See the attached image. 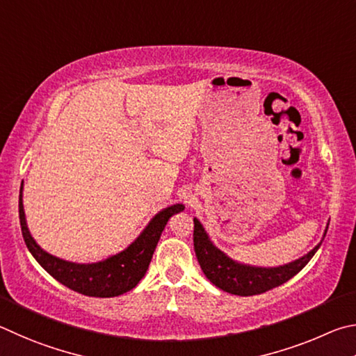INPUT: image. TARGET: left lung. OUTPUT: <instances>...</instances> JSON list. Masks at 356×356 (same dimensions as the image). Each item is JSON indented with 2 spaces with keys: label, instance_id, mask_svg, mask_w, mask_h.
Segmentation results:
<instances>
[{
  "label": "left lung",
  "instance_id": "8db88e82",
  "mask_svg": "<svg viewBox=\"0 0 356 356\" xmlns=\"http://www.w3.org/2000/svg\"><path fill=\"white\" fill-rule=\"evenodd\" d=\"M327 229L328 223L325 232H323L322 241L325 238ZM322 241L305 257L292 261L289 264L278 267L250 266L234 261L227 253H223L220 248H217L213 241L209 239L202 222L194 217V248L203 273L219 289L241 297L263 294V292L288 282L309 263V259L319 250Z\"/></svg>",
  "mask_w": 356,
  "mask_h": 356
}]
</instances>
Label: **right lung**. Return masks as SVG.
<instances>
[{"label": "right lung", "mask_w": 356, "mask_h": 356, "mask_svg": "<svg viewBox=\"0 0 356 356\" xmlns=\"http://www.w3.org/2000/svg\"><path fill=\"white\" fill-rule=\"evenodd\" d=\"M183 209V203L161 209L124 250L103 261H97V263L79 264L53 257L43 250L31 236L23 208V183L20 189V202H18L23 239L31 254L59 283L67 286L68 289L89 297H117L136 288L137 283L147 273L154 248L158 245L168 219L173 214L181 213Z\"/></svg>", "instance_id": "right-lung-1"}]
</instances>
